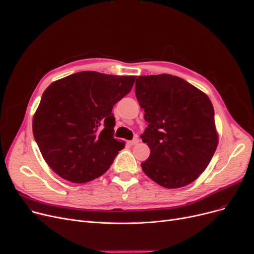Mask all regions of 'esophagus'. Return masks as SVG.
Here are the masks:
<instances>
[{
  "instance_id": "esophagus-1",
  "label": "esophagus",
  "mask_w": 254,
  "mask_h": 254,
  "mask_svg": "<svg viewBox=\"0 0 254 254\" xmlns=\"http://www.w3.org/2000/svg\"><path fill=\"white\" fill-rule=\"evenodd\" d=\"M138 141H139V140H138V138H133L132 140H128V141H127V144H128V145H130V146H133V145H136V144L138 143Z\"/></svg>"
}]
</instances>
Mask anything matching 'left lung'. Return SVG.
<instances>
[{"label":"left lung","mask_w":254,"mask_h":254,"mask_svg":"<svg viewBox=\"0 0 254 254\" xmlns=\"http://www.w3.org/2000/svg\"><path fill=\"white\" fill-rule=\"evenodd\" d=\"M135 96L148 123L140 135L150 148L140 164L144 173L167 189L190 185L206 169L218 145L210 100L169 74L138 76Z\"/></svg>","instance_id":"8db88e82"}]
</instances>
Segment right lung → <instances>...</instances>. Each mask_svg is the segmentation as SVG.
<instances>
[{"instance_id": "right-lung-1", "label": "right lung", "mask_w": 254, "mask_h": 254, "mask_svg": "<svg viewBox=\"0 0 254 254\" xmlns=\"http://www.w3.org/2000/svg\"><path fill=\"white\" fill-rule=\"evenodd\" d=\"M134 76L79 72L51 84L33 118V135L56 174L75 184L104 174L125 147L114 137L113 107L130 93Z\"/></svg>"}]
</instances>
